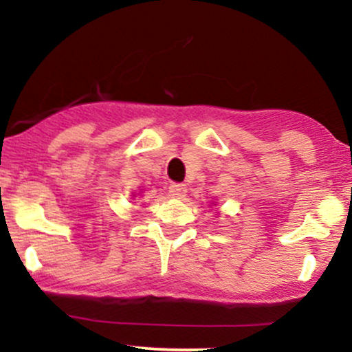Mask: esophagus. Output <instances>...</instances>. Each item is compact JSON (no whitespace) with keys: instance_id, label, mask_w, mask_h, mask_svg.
Here are the masks:
<instances>
[{"instance_id":"34e87169","label":"esophagus","mask_w":352,"mask_h":352,"mask_svg":"<svg viewBox=\"0 0 352 352\" xmlns=\"http://www.w3.org/2000/svg\"><path fill=\"white\" fill-rule=\"evenodd\" d=\"M168 192H169V196H171V197H176V199H181V197L186 196L188 189L184 188V184H177V183H175V184H171V186L168 188Z\"/></svg>"}]
</instances>
